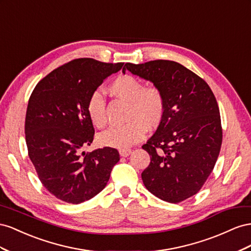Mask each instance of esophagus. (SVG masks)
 I'll return each mask as SVG.
<instances>
[{"instance_id":"34e87169","label":"esophagus","mask_w":251,"mask_h":251,"mask_svg":"<svg viewBox=\"0 0 251 251\" xmlns=\"http://www.w3.org/2000/svg\"><path fill=\"white\" fill-rule=\"evenodd\" d=\"M132 150L129 149V148H126V149H120V154L122 156H128L130 153H131Z\"/></svg>"}]
</instances>
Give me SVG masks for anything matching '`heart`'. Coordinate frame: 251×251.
Returning <instances> with one entry per match:
<instances>
[{"instance_id":"heart-1","label":"heart","mask_w":251,"mask_h":251,"mask_svg":"<svg viewBox=\"0 0 251 251\" xmlns=\"http://www.w3.org/2000/svg\"><path fill=\"white\" fill-rule=\"evenodd\" d=\"M114 97L129 102L127 124L114 126L99 135L104 146L125 149L137 144L145 137L146 127L152 129L160 125L166 109L165 97L156 86H144L141 80L131 75H121L108 86ZM86 110L91 123L98 128L107 124L106 102L99 90L92 91L86 103Z\"/></svg>"}]
</instances>
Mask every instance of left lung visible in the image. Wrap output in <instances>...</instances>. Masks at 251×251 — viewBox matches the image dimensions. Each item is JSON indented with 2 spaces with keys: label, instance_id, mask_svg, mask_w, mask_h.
Returning a JSON list of instances; mask_svg holds the SVG:
<instances>
[{
  "label": "left lung",
  "instance_id": "left-lung-1",
  "mask_svg": "<svg viewBox=\"0 0 251 251\" xmlns=\"http://www.w3.org/2000/svg\"><path fill=\"white\" fill-rule=\"evenodd\" d=\"M126 69L151 81L166 102L155 133L142 146L150 155L143 183L163 201L180 203L200 191L218 160L223 131L216 97L202 77L174 61L127 63Z\"/></svg>",
  "mask_w": 251,
  "mask_h": 251
}]
</instances>
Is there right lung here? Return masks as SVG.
I'll return each mask as SVG.
<instances>
[{
	"mask_svg": "<svg viewBox=\"0 0 251 251\" xmlns=\"http://www.w3.org/2000/svg\"><path fill=\"white\" fill-rule=\"evenodd\" d=\"M123 65L90 58L73 60L43 77L29 98L25 119L28 155L43 186L63 202L80 204L97 196L120 160L111 147L87 153L82 148L89 146L95 135L87 100Z\"/></svg>",
	"mask_w": 251,
	"mask_h": 251,
	"instance_id": "add662e5",
	"label": "right lung"
}]
</instances>
